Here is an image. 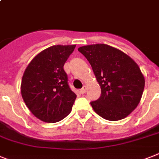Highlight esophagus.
<instances>
[{"label":"esophagus","instance_id":"obj_1","mask_svg":"<svg viewBox=\"0 0 159 159\" xmlns=\"http://www.w3.org/2000/svg\"><path fill=\"white\" fill-rule=\"evenodd\" d=\"M86 86H84L83 87H82V88L81 89V90H80V93H81V94H84V93L86 92Z\"/></svg>","mask_w":159,"mask_h":159}]
</instances>
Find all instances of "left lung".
<instances>
[{
    "label": "left lung",
    "mask_w": 159,
    "mask_h": 159,
    "mask_svg": "<svg viewBox=\"0 0 159 159\" xmlns=\"http://www.w3.org/2000/svg\"><path fill=\"white\" fill-rule=\"evenodd\" d=\"M78 51L89 61L101 88L100 97L91 102L94 111L109 121L127 117L140 103L144 88V77L137 64L105 44L84 46Z\"/></svg>",
    "instance_id": "left-lung-1"
}]
</instances>
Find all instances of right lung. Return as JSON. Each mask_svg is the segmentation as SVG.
<instances>
[{"label":"right lung","instance_id":"right-lung-1","mask_svg":"<svg viewBox=\"0 0 159 159\" xmlns=\"http://www.w3.org/2000/svg\"><path fill=\"white\" fill-rule=\"evenodd\" d=\"M75 46H50L36 55L24 71L22 97L33 115L43 122H59L72 110L77 95L68 86L64 65Z\"/></svg>","mask_w":159,"mask_h":159}]
</instances>
